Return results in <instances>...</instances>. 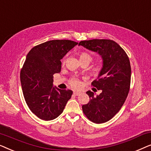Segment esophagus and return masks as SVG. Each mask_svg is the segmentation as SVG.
Returning <instances> with one entry per match:
<instances>
[{"label":"esophagus","instance_id":"1","mask_svg":"<svg viewBox=\"0 0 151 151\" xmlns=\"http://www.w3.org/2000/svg\"><path fill=\"white\" fill-rule=\"evenodd\" d=\"M73 94L75 95V96H80V95H81L82 94V92H80V91H74L73 92Z\"/></svg>","mask_w":151,"mask_h":151}]
</instances>
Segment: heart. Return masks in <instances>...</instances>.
I'll list each match as a JSON object with an SVG mask.
<instances>
[{"label":"heart","mask_w":151,"mask_h":151,"mask_svg":"<svg viewBox=\"0 0 151 151\" xmlns=\"http://www.w3.org/2000/svg\"><path fill=\"white\" fill-rule=\"evenodd\" d=\"M80 62H88V63H90L92 60V57L88 54V53H86V52H80ZM103 69V66L102 65H98L96 66H95L92 68L91 71L92 73L94 74V75L98 76L99 74L101 73V72L102 71ZM71 86H73V87H79L80 86V82L78 80V79H72L70 82Z\"/></svg>","instance_id":"heart-1"}]
</instances>
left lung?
<instances>
[{
    "label": "left lung",
    "instance_id": "8db88e82",
    "mask_svg": "<svg viewBox=\"0 0 151 151\" xmlns=\"http://www.w3.org/2000/svg\"><path fill=\"white\" fill-rule=\"evenodd\" d=\"M78 45L99 53L103 60L102 71L91 83L102 93L96 97L93 92H86L90 101L82 105V111L93 122H106L119 112L129 94L131 76L129 58L125 51L111 40H83Z\"/></svg>",
    "mask_w": 151,
    "mask_h": 151
}]
</instances>
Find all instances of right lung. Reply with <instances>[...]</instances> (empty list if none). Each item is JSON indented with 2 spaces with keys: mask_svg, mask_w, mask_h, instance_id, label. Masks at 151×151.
<instances>
[{
  "mask_svg": "<svg viewBox=\"0 0 151 151\" xmlns=\"http://www.w3.org/2000/svg\"><path fill=\"white\" fill-rule=\"evenodd\" d=\"M78 42L53 40L36 45L27 55L20 71L24 100L31 111L41 119L52 120L63 112L71 90L53 86V75L61 71L60 60Z\"/></svg>",
  "mask_w": 151,
  "mask_h": 151,
  "instance_id": "obj_1",
  "label": "right lung"
}]
</instances>
